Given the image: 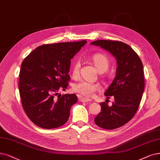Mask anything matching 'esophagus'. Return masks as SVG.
I'll use <instances>...</instances> for the list:
<instances>
[{
    "label": "esophagus",
    "mask_w": 160,
    "mask_h": 160,
    "mask_svg": "<svg viewBox=\"0 0 160 160\" xmlns=\"http://www.w3.org/2000/svg\"><path fill=\"white\" fill-rule=\"evenodd\" d=\"M79 100L82 102H92V99L90 98H82V97H79Z\"/></svg>",
    "instance_id": "obj_1"
}]
</instances>
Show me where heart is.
I'll return each mask as SVG.
<instances>
[{"label":"heart","mask_w":160,"mask_h":160,"mask_svg":"<svg viewBox=\"0 0 160 160\" xmlns=\"http://www.w3.org/2000/svg\"><path fill=\"white\" fill-rule=\"evenodd\" d=\"M92 60L98 71L105 72L109 67V60L107 57L102 54H96L92 57ZM81 63L79 60H77L73 67L72 74L73 77H77L79 73ZM74 91L78 92L85 97H92L94 93L100 90L98 84L92 83L91 82L81 81L73 85Z\"/></svg>","instance_id":"b5f03b06"}]
</instances>
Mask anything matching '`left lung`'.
Wrapping results in <instances>:
<instances>
[{
	"label": "left lung",
	"instance_id": "left-lung-1",
	"mask_svg": "<svg viewBox=\"0 0 160 160\" xmlns=\"http://www.w3.org/2000/svg\"><path fill=\"white\" fill-rule=\"evenodd\" d=\"M91 44L108 51L117 62L116 77L104 92L108 98L113 96L114 102L111 106L100 102L101 111L94 118L98 127L115 129L129 122L139 107L144 89L143 65L138 54L124 42L98 40Z\"/></svg>",
	"mask_w": 160,
	"mask_h": 160
}]
</instances>
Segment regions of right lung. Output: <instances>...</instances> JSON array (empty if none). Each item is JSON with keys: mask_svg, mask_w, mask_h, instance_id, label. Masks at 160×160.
Returning <instances> with one entry per match:
<instances>
[{"mask_svg": "<svg viewBox=\"0 0 160 160\" xmlns=\"http://www.w3.org/2000/svg\"><path fill=\"white\" fill-rule=\"evenodd\" d=\"M86 43L81 41L44 44L23 60L19 91L25 113L36 125L54 129L68 121L78 97L74 94L58 95V91L66 90L71 59Z\"/></svg>", "mask_w": 160, "mask_h": 160, "instance_id": "right-lung-1", "label": "right lung"}]
</instances>
